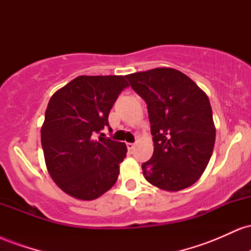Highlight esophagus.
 Segmentation results:
<instances>
[{
	"label": "esophagus",
	"mask_w": 251,
	"mask_h": 251,
	"mask_svg": "<svg viewBox=\"0 0 251 251\" xmlns=\"http://www.w3.org/2000/svg\"><path fill=\"white\" fill-rule=\"evenodd\" d=\"M126 146H127V149H128V151H132V150L134 149V144L133 143H127L126 144Z\"/></svg>",
	"instance_id": "34e87169"
}]
</instances>
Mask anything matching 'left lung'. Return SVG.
<instances>
[{"mask_svg":"<svg viewBox=\"0 0 251 251\" xmlns=\"http://www.w3.org/2000/svg\"><path fill=\"white\" fill-rule=\"evenodd\" d=\"M148 103L153 154L142 165L145 179L164 191H180L200 179L216 139L209 98L188 75L160 67L126 75Z\"/></svg>","mask_w":251,"mask_h":251,"instance_id":"obj_1","label":"left lung"}]
</instances>
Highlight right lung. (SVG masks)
I'll use <instances>...</instances> for the list:
<instances>
[{"instance_id":"obj_1","label":"right lung","mask_w":251,"mask_h":251,"mask_svg":"<svg viewBox=\"0 0 251 251\" xmlns=\"http://www.w3.org/2000/svg\"><path fill=\"white\" fill-rule=\"evenodd\" d=\"M127 86L123 75H80L48 102L41 127L46 166L56 185L76 200L93 201L116 184L127 148L93 135L109 126V111Z\"/></svg>"}]
</instances>
